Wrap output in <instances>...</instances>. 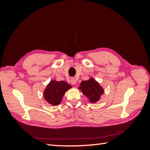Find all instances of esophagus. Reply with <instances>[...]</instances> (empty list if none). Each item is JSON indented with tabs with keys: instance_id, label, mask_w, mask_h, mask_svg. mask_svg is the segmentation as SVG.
<instances>
[{
	"instance_id": "esophagus-1",
	"label": "esophagus",
	"mask_w": 150,
	"mask_h": 150,
	"mask_svg": "<svg viewBox=\"0 0 150 150\" xmlns=\"http://www.w3.org/2000/svg\"><path fill=\"white\" fill-rule=\"evenodd\" d=\"M71 83L72 84H76V79L74 78H72L71 79Z\"/></svg>"
}]
</instances>
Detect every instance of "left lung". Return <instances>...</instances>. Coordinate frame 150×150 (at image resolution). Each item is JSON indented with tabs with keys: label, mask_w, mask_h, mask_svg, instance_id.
Here are the masks:
<instances>
[{
	"label": "left lung",
	"mask_w": 150,
	"mask_h": 150,
	"mask_svg": "<svg viewBox=\"0 0 150 150\" xmlns=\"http://www.w3.org/2000/svg\"><path fill=\"white\" fill-rule=\"evenodd\" d=\"M79 89H81L83 94L88 98L89 102L92 103L99 100L101 96L104 93L103 88L93 78L82 81Z\"/></svg>",
	"instance_id": "1"
}]
</instances>
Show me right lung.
<instances>
[{
    "mask_svg": "<svg viewBox=\"0 0 150 150\" xmlns=\"http://www.w3.org/2000/svg\"><path fill=\"white\" fill-rule=\"evenodd\" d=\"M71 88V86L64 81H51L44 90V98L49 104L56 106L62 101L66 91Z\"/></svg>",
    "mask_w": 150,
    "mask_h": 150,
    "instance_id": "1",
    "label": "right lung"
}]
</instances>
